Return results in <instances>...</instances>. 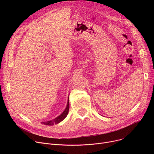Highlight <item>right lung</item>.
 Listing matches in <instances>:
<instances>
[{
    "label": "right lung",
    "instance_id": "1",
    "mask_svg": "<svg viewBox=\"0 0 154 154\" xmlns=\"http://www.w3.org/2000/svg\"><path fill=\"white\" fill-rule=\"evenodd\" d=\"M69 98H68L67 106H66V107L64 112L60 116H58V117H57L56 118H55L53 120L49 121L41 122V123L42 124H45L46 125H53L54 124H57L60 123L61 121H62L67 116L68 112H69Z\"/></svg>",
    "mask_w": 154,
    "mask_h": 154
}]
</instances>
